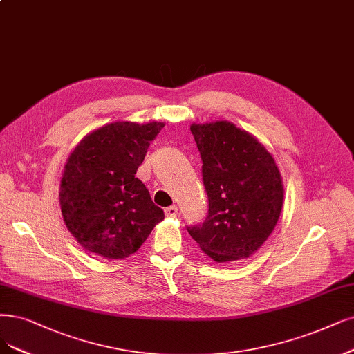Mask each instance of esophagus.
Wrapping results in <instances>:
<instances>
[{
	"label": "esophagus",
	"instance_id": "34e87169",
	"mask_svg": "<svg viewBox=\"0 0 354 354\" xmlns=\"http://www.w3.org/2000/svg\"><path fill=\"white\" fill-rule=\"evenodd\" d=\"M165 214H166V217H176L178 207L176 205H170V207L165 208Z\"/></svg>",
	"mask_w": 354,
	"mask_h": 354
}]
</instances>
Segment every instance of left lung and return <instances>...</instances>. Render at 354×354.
<instances>
[{
	"label": "left lung",
	"instance_id": "1",
	"mask_svg": "<svg viewBox=\"0 0 354 354\" xmlns=\"http://www.w3.org/2000/svg\"><path fill=\"white\" fill-rule=\"evenodd\" d=\"M201 154L208 216L188 233L218 264L250 258L276 227L284 200L272 154L229 121L192 124Z\"/></svg>",
	"mask_w": 354,
	"mask_h": 354
}]
</instances>
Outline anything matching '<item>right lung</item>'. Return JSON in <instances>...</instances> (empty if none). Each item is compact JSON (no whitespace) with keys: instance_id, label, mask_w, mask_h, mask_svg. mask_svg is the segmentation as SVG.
Wrapping results in <instances>:
<instances>
[{"instance_id":"1","label":"right lung","mask_w":354,"mask_h":354,"mask_svg":"<svg viewBox=\"0 0 354 354\" xmlns=\"http://www.w3.org/2000/svg\"><path fill=\"white\" fill-rule=\"evenodd\" d=\"M165 122L116 121L91 131L64 166L59 205L68 232L87 252L122 259L165 218L136 178Z\"/></svg>"}]
</instances>
